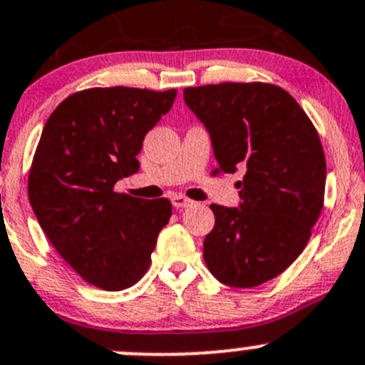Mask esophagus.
Listing matches in <instances>:
<instances>
[{"instance_id": "esophagus-1", "label": "esophagus", "mask_w": 365, "mask_h": 365, "mask_svg": "<svg viewBox=\"0 0 365 365\" xmlns=\"http://www.w3.org/2000/svg\"><path fill=\"white\" fill-rule=\"evenodd\" d=\"M171 203H173V206H175L176 210H180V208H187V206L192 205V200H189V197L182 196V194H175V196L171 197Z\"/></svg>"}]
</instances>
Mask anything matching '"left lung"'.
<instances>
[{
  "mask_svg": "<svg viewBox=\"0 0 365 365\" xmlns=\"http://www.w3.org/2000/svg\"><path fill=\"white\" fill-rule=\"evenodd\" d=\"M183 98L208 128L215 171L245 169L240 208L210 206L206 267L233 288L263 284L300 256L322 213L327 162L318 130L275 84H206L185 88Z\"/></svg>",
  "mask_w": 365,
  "mask_h": 365,
  "instance_id": "left-lung-1",
  "label": "left lung"
}]
</instances>
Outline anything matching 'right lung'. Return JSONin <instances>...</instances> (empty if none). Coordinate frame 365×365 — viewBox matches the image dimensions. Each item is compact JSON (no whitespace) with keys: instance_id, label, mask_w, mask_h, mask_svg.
<instances>
[{"instance_id":"1","label":"right lung","mask_w":365,"mask_h":365,"mask_svg":"<svg viewBox=\"0 0 365 365\" xmlns=\"http://www.w3.org/2000/svg\"><path fill=\"white\" fill-rule=\"evenodd\" d=\"M176 90L88 88L46 121L28 176V197L58 254L90 284L130 288L148 270L171 201L116 192L139 169L146 132L171 109Z\"/></svg>"}]
</instances>
